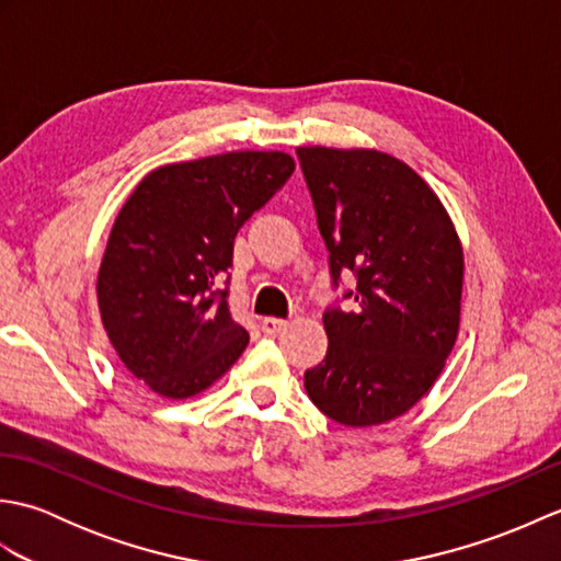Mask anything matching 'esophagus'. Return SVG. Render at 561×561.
Segmentation results:
<instances>
[{
  "label": "esophagus",
  "mask_w": 561,
  "mask_h": 561,
  "mask_svg": "<svg viewBox=\"0 0 561 561\" xmlns=\"http://www.w3.org/2000/svg\"><path fill=\"white\" fill-rule=\"evenodd\" d=\"M260 325H262V330L267 332V335H274V332L284 330L289 323H287V320H282V318H262Z\"/></svg>",
  "instance_id": "1"
}]
</instances>
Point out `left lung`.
<instances>
[{"label":"left lung","instance_id":"left-lung-1","mask_svg":"<svg viewBox=\"0 0 561 561\" xmlns=\"http://www.w3.org/2000/svg\"><path fill=\"white\" fill-rule=\"evenodd\" d=\"M332 284L356 277L354 311L328 308V354L304 386L344 426L412 410L446 366L460 328L462 245L446 207L408 163L378 149L299 147Z\"/></svg>","mask_w":561,"mask_h":561}]
</instances>
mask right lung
<instances>
[{"label": "right lung", "mask_w": 561, "mask_h": 561, "mask_svg": "<svg viewBox=\"0 0 561 561\" xmlns=\"http://www.w3.org/2000/svg\"><path fill=\"white\" fill-rule=\"evenodd\" d=\"M294 169L284 151L159 165L117 214L99 270V311L127 371L157 396L195 398L248 347L219 284L238 229Z\"/></svg>", "instance_id": "1"}]
</instances>
